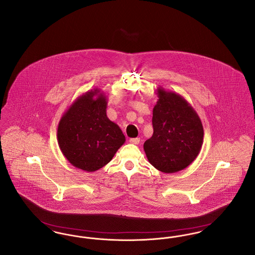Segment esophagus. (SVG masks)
<instances>
[{"label":"esophagus","mask_w":255,"mask_h":255,"mask_svg":"<svg viewBox=\"0 0 255 255\" xmlns=\"http://www.w3.org/2000/svg\"><path fill=\"white\" fill-rule=\"evenodd\" d=\"M129 141H130L131 143H133V144H138L139 141H140V139H139V137H134V138H130Z\"/></svg>","instance_id":"1"}]
</instances>
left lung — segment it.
I'll use <instances>...</instances> for the list:
<instances>
[{
    "label": "left lung",
    "mask_w": 255,
    "mask_h": 255,
    "mask_svg": "<svg viewBox=\"0 0 255 255\" xmlns=\"http://www.w3.org/2000/svg\"><path fill=\"white\" fill-rule=\"evenodd\" d=\"M153 135L143 144L150 164L165 173L191 165L203 143V126L195 109L178 93L157 88Z\"/></svg>",
    "instance_id": "obj_1"
}]
</instances>
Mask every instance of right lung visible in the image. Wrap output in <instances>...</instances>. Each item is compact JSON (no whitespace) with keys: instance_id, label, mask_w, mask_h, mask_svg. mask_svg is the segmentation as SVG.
I'll return each instance as SVG.
<instances>
[{"instance_id":"1","label":"right lung","mask_w":255,"mask_h":255,"mask_svg":"<svg viewBox=\"0 0 255 255\" xmlns=\"http://www.w3.org/2000/svg\"><path fill=\"white\" fill-rule=\"evenodd\" d=\"M107 96L99 89L79 96L62 115L58 143L77 168L93 172L107 165L125 142L120 126L107 117Z\"/></svg>"}]
</instances>
